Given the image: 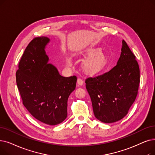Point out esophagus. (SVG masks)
Returning <instances> with one entry per match:
<instances>
[{
	"label": "esophagus",
	"mask_w": 155,
	"mask_h": 155,
	"mask_svg": "<svg viewBox=\"0 0 155 155\" xmlns=\"http://www.w3.org/2000/svg\"><path fill=\"white\" fill-rule=\"evenodd\" d=\"M77 84L78 85H82L84 84V81L82 78H78L77 79Z\"/></svg>",
	"instance_id": "34e87169"
}]
</instances>
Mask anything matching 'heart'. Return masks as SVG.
<instances>
[{
	"instance_id": "b5f03b06",
	"label": "heart",
	"mask_w": 155,
	"mask_h": 155,
	"mask_svg": "<svg viewBox=\"0 0 155 155\" xmlns=\"http://www.w3.org/2000/svg\"><path fill=\"white\" fill-rule=\"evenodd\" d=\"M68 64L71 63V60L69 59L67 61ZM104 63V57L101 54H96L92 57L85 63V68L87 70L94 72L99 71Z\"/></svg>"
}]
</instances>
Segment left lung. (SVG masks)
I'll list each match as a JSON object with an SVG mask.
<instances>
[{
	"instance_id": "1",
	"label": "left lung",
	"mask_w": 155,
	"mask_h": 155,
	"mask_svg": "<svg viewBox=\"0 0 155 155\" xmlns=\"http://www.w3.org/2000/svg\"><path fill=\"white\" fill-rule=\"evenodd\" d=\"M140 70L136 56L124 40L117 65L102 75L85 79L96 118L113 123L128 113L137 96Z\"/></svg>"
}]
</instances>
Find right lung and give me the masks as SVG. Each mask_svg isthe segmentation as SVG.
<instances>
[{"mask_svg": "<svg viewBox=\"0 0 155 155\" xmlns=\"http://www.w3.org/2000/svg\"><path fill=\"white\" fill-rule=\"evenodd\" d=\"M49 39L33 38L26 47L16 73L18 89L25 107L40 122L49 125L61 124L67 117V102L75 90L76 76L64 77L48 64L45 52Z\"/></svg>", "mask_w": 155, "mask_h": 155, "instance_id": "add662e5", "label": "right lung"}]
</instances>
